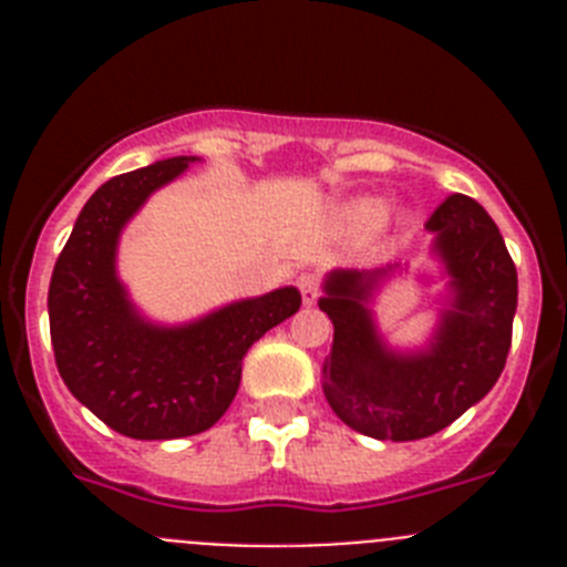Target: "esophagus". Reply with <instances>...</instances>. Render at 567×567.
Returning <instances> with one entry per match:
<instances>
[{
  "label": "esophagus",
  "instance_id": "obj_1",
  "mask_svg": "<svg viewBox=\"0 0 567 567\" xmlns=\"http://www.w3.org/2000/svg\"><path fill=\"white\" fill-rule=\"evenodd\" d=\"M298 287H300V295H303V303H309V307H312L320 295V280L315 278V275L307 272L298 278Z\"/></svg>",
  "mask_w": 567,
  "mask_h": 567
}]
</instances>
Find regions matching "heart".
<instances>
[{"label": "heart", "mask_w": 567, "mask_h": 567, "mask_svg": "<svg viewBox=\"0 0 567 567\" xmlns=\"http://www.w3.org/2000/svg\"><path fill=\"white\" fill-rule=\"evenodd\" d=\"M385 215H389V207L380 198H360L343 209V221L358 233H374L385 224Z\"/></svg>", "instance_id": "obj_1"}]
</instances>
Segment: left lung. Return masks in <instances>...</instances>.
Listing matches in <instances>:
<instances>
[{
    "label": "left lung",
    "instance_id": "left-lung-1",
    "mask_svg": "<svg viewBox=\"0 0 567 567\" xmlns=\"http://www.w3.org/2000/svg\"><path fill=\"white\" fill-rule=\"evenodd\" d=\"M425 229L434 235L445 295L432 340L392 349L372 303L400 264L332 269L318 307L334 327L323 360V394L349 429L374 440H423L443 432L494 389L511 349L517 267L497 224L468 195H449Z\"/></svg>",
    "mask_w": 567,
    "mask_h": 567
}]
</instances>
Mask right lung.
I'll return each mask as SVG.
<instances>
[{"label":"right lung","mask_w":567,"mask_h":567,"mask_svg":"<svg viewBox=\"0 0 567 567\" xmlns=\"http://www.w3.org/2000/svg\"><path fill=\"white\" fill-rule=\"evenodd\" d=\"M195 162L202 158L175 155L102 184L79 213L50 278V340L64 385L133 440L207 432L238 392L249 346L300 309L295 287L233 300L175 327L135 309L115 269L118 238L150 195Z\"/></svg>","instance_id":"obj_1"}]
</instances>
